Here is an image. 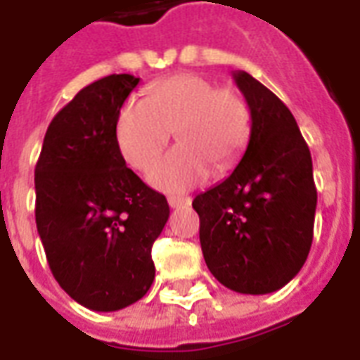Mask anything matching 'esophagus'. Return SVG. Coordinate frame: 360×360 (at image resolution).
I'll list each match as a JSON object with an SVG mask.
<instances>
[{"label":"esophagus","instance_id":"34e87169","mask_svg":"<svg viewBox=\"0 0 360 360\" xmlns=\"http://www.w3.org/2000/svg\"><path fill=\"white\" fill-rule=\"evenodd\" d=\"M167 204L172 208H181V206H188L191 204V198L188 196H169L167 198Z\"/></svg>","mask_w":360,"mask_h":360}]
</instances>
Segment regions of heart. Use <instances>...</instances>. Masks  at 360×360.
<instances>
[{
  "label": "heart",
  "mask_w": 360,
  "mask_h": 360,
  "mask_svg": "<svg viewBox=\"0 0 360 360\" xmlns=\"http://www.w3.org/2000/svg\"><path fill=\"white\" fill-rule=\"evenodd\" d=\"M179 142L148 173L158 191L181 193L241 162L252 134V111L237 90L218 89L202 75L183 73L152 84L144 100L119 110L115 142L133 169L144 172L164 152L169 134Z\"/></svg>",
  "instance_id": "heart-1"
}]
</instances>
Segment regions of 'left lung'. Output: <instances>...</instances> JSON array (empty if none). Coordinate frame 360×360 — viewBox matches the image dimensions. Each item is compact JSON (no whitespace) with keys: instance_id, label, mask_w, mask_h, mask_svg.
Instances as JSON below:
<instances>
[{"instance_id":"left-lung-1","label":"left lung","mask_w":360,"mask_h":360,"mask_svg":"<svg viewBox=\"0 0 360 360\" xmlns=\"http://www.w3.org/2000/svg\"><path fill=\"white\" fill-rule=\"evenodd\" d=\"M252 111L249 146L231 175L200 193V247L212 276L245 295L287 285L309 257L316 214L312 158L293 113L245 71L233 73Z\"/></svg>"}]
</instances>
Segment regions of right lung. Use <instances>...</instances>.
Masks as SVG:
<instances>
[{
    "label": "right lung",
    "instance_id": "obj_1",
    "mask_svg": "<svg viewBox=\"0 0 360 360\" xmlns=\"http://www.w3.org/2000/svg\"><path fill=\"white\" fill-rule=\"evenodd\" d=\"M141 79L110 75L75 96L44 136L34 169L36 227L48 264L71 299L113 312L154 281L152 245L169 206L129 169L115 121Z\"/></svg>",
    "mask_w": 360,
    "mask_h": 360
}]
</instances>
